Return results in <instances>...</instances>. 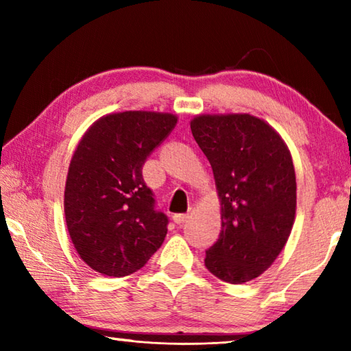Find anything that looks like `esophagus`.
Masks as SVG:
<instances>
[{"label":"esophagus","instance_id":"obj_1","mask_svg":"<svg viewBox=\"0 0 351 351\" xmlns=\"http://www.w3.org/2000/svg\"><path fill=\"white\" fill-rule=\"evenodd\" d=\"M190 217H192V209H189L187 213H176V215H173V221L176 224H182L186 223Z\"/></svg>","mask_w":351,"mask_h":351}]
</instances>
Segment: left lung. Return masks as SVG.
I'll use <instances>...</instances> for the list:
<instances>
[{"label":"left lung","mask_w":351,"mask_h":351,"mask_svg":"<svg viewBox=\"0 0 351 351\" xmlns=\"http://www.w3.org/2000/svg\"><path fill=\"white\" fill-rule=\"evenodd\" d=\"M190 128L212 165L221 206V232L206 251V268L223 282H251L274 263L293 229L291 152L268 122L247 112L198 114Z\"/></svg>","instance_id":"left-lung-1"}]
</instances>
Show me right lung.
<instances>
[{"label": "right lung", "instance_id": "1", "mask_svg": "<svg viewBox=\"0 0 351 351\" xmlns=\"http://www.w3.org/2000/svg\"><path fill=\"white\" fill-rule=\"evenodd\" d=\"M176 122L171 112H111L82 136L64 184V218L77 254L96 272L130 276L161 247L169 219L154 210L142 165Z\"/></svg>", "mask_w": 351, "mask_h": 351}]
</instances>
